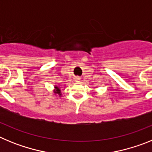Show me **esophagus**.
Segmentation results:
<instances>
[{
  "label": "esophagus",
  "instance_id": "obj_1",
  "mask_svg": "<svg viewBox=\"0 0 152 152\" xmlns=\"http://www.w3.org/2000/svg\"><path fill=\"white\" fill-rule=\"evenodd\" d=\"M79 80H80V78H79L78 77H75V80H76L77 82H79Z\"/></svg>",
  "mask_w": 152,
  "mask_h": 152
}]
</instances>
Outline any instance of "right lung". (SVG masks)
<instances>
[{"label": "right lung", "mask_w": 152, "mask_h": 152, "mask_svg": "<svg viewBox=\"0 0 152 152\" xmlns=\"http://www.w3.org/2000/svg\"><path fill=\"white\" fill-rule=\"evenodd\" d=\"M56 90H57V93L59 95H61L60 94V89L58 88H57V87H56Z\"/></svg>", "instance_id": "1"}]
</instances>
